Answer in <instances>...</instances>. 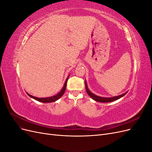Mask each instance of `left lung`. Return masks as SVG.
<instances>
[{"instance_id":"1","label":"left lung","mask_w":152,"mask_h":152,"mask_svg":"<svg viewBox=\"0 0 152 152\" xmlns=\"http://www.w3.org/2000/svg\"><path fill=\"white\" fill-rule=\"evenodd\" d=\"M85 84H86V91L90 97L93 99H94V101H96V102H101V103H108V102H113V101H115V100L120 99L121 98L123 97L124 96H125L127 93V92H126L125 93H124L122 94L116 96H113V97H111V98L101 97V96H98L97 95L93 94V93H91V92L89 91V89H88V87H87V82H86V80H85Z\"/></svg>"}]
</instances>
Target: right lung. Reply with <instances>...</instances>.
<instances>
[{
	"label": "right lung",
	"mask_w": 152,
	"mask_h": 152,
	"mask_svg": "<svg viewBox=\"0 0 152 152\" xmlns=\"http://www.w3.org/2000/svg\"><path fill=\"white\" fill-rule=\"evenodd\" d=\"M69 76H70V75L68 76L67 79H66L65 84H64V86L63 87V88L61 89V91L59 92V93H58L56 95H54L53 96H50V97H48V98H37V97H35V96H33L30 95L28 93H26V94H28L30 96V97H31V98H33V99H35L37 101H38V102H42V103H51V102H56V101H57L58 99H59V98H60L61 96L63 95V94L65 93V90H66V87L67 80L68 79Z\"/></svg>",
	"instance_id": "right-lung-1"
}]
</instances>
